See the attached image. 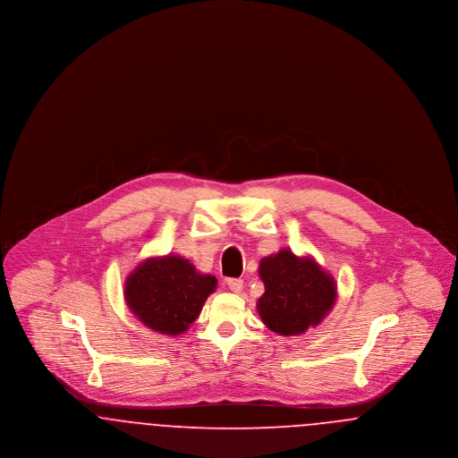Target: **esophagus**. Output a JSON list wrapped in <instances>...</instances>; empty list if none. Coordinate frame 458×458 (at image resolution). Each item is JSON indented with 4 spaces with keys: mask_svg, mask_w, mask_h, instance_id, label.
Returning <instances> with one entry per match:
<instances>
[{
    "mask_svg": "<svg viewBox=\"0 0 458 458\" xmlns=\"http://www.w3.org/2000/svg\"><path fill=\"white\" fill-rule=\"evenodd\" d=\"M226 284H228V288H230L232 292H235V293H239V292H242V288H243V282H242L240 278H230V280L226 282Z\"/></svg>",
    "mask_w": 458,
    "mask_h": 458,
    "instance_id": "34e87169",
    "label": "esophagus"
}]
</instances>
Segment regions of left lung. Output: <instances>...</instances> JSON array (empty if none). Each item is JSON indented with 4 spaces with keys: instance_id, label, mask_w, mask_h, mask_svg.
Here are the masks:
<instances>
[{
    "instance_id": "left-lung-1",
    "label": "left lung",
    "mask_w": 458,
    "mask_h": 458,
    "mask_svg": "<svg viewBox=\"0 0 458 458\" xmlns=\"http://www.w3.org/2000/svg\"><path fill=\"white\" fill-rule=\"evenodd\" d=\"M259 276L266 290L258 312L266 327L284 336L318 327L336 301L335 278L312 258H299L290 249L262 258Z\"/></svg>"
}]
</instances>
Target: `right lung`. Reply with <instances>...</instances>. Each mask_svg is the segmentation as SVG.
Returning a JSON list of instances; mask_svg holds the SVG:
<instances>
[{
	"label": "right lung",
	"mask_w": 458,
	"mask_h": 458,
	"mask_svg": "<svg viewBox=\"0 0 458 458\" xmlns=\"http://www.w3.org/2000/svg\"><path fill=\"white\" fill-rule=\"evenodd\" d=\"M218 280L202 275L189 259L168 254L140 262L125 282L131 314L161 335H182L196 321Z\"/></svg>",
	"instance_id": "right-lung-1"
}]
</instances>
